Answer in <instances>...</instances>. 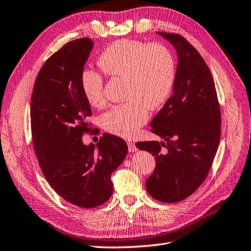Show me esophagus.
Wrapping results in <instances>:
<instances>
[{"label": "esophagus", "mask_w": 251, "mask_h": 251, "mask_svg": "<svg viewBox=\"0 0 251 251\" xmlns=\"http://www.w3.org/2000/svg\"><path fill=\"white\" fill-rule=\"evenodd\" d=\"M127 148H129L130 152H134L137 150V147L135 146V144L133 142H127Z\"/></svg>", "instance_id": "1"}]
</instances>
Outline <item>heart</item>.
<instances>
[{
  "mask_svg": "<svg viewBox=\"0 0 251 251\" xmlns=\"http://www.w3.org/2000/svg\"><path fill=\"white\" fill-rule=\"evenodd\" d=\"M98 64L105 75L126 79L125 99L129 100L103 114L101 125L111 134L132 137L146 124L149 108H160L172 96L177 76L174 54L161 43L124 38L105 48L99 55ZM80 86L91 106H105L102 74L85 70L80 76Z\"/></svg>",
  "mask_w": 251,
  "mask_h": 251,
  "instance_id": "obj_1",
  "label": "heart"
}]
</instances>
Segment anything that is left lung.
I'll return each mask as SVG.
<instances>
[{
	"label": "left lung",
	"mask_w": 251,
	"mask_h": 251,
	"mask_svg": "<svg viewBox=\"0 0 251 251\" xmlns=\"http://www.w3.org/2000/svg\"><path fill=\"white\" fill-rule=\"evenodd\" d=\"M158 34L178 53L173 94L150 124L151 132L166 143L137 142L136 147L155 159L146 180L148 193L158 201L177 203L196 192L208 175L220 141L221 111L213 76L198 50L180 34Z\"/></svg>",
	"instance_id": "8db88e82"
}]
</instances>
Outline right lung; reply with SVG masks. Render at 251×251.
Here are the masks:
<instances>
[{
	"label": "right lung",
	"mask_w": 251,
	"mask_h": 251,
	"mask_svg": "<svg viewBox=\"0 0 251 251\" xmlns=\"http://www.w3.org/2000/svg\"><path fill=\"white\" fill-rule=\"evenodd\" d=\"M93 47L89 37L69 42L38 72L31 98L33 148L44 176L59 196L81 208L104 204L113 194L111 174L125 160L122 138L104 133L98 149L86 146L90 104L80 76Z\"/></svg>",
	"instance_id": "add662e5"
}]
</instances>
